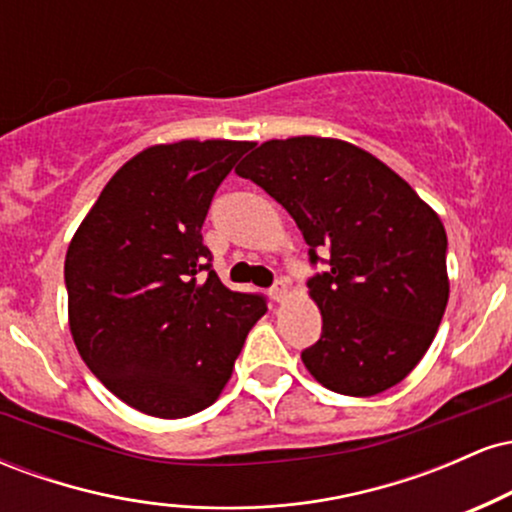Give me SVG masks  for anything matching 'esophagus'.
Returning <instances> with one entry per match:
<instances>
[{"instance_id": "esophagus-1", "label": "esophagus", "mask_w": 512, "mask_h": 512, "mask_svg": "<svg viewBox=\"0 0 512 512\" xmlns=\"http://www.w3.org/2000/svg\"><path fill=\"white\" fill-rule=\"evenodd\" d=\"M286 293H289V286H286L284 279H279L276 284L272 286V298L276 303H281L286 298Z\"/></svg>"}]
</instances>
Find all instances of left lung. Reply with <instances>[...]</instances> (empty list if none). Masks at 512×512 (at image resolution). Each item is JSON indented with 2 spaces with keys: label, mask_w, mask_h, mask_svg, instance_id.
Listing matches in <instances>:
<instances>
[{
  "label": "left lung",
  "mask_w": 512,
  "mask_h": 512,
  "mask_svg": "<svg viewBox=\"0 0 512 512\" xmlns=\"http://www.w3.org/2000/svg\"><path fill=\"white\" fill-rule=\"evenodd\" d=\"M236 173L289 211L310 262L327 264L308 281L322 313L320 339L301 354L310 375L349 397L402 383L448 305V236L436 211L395 170L342 139H272Z\"/></svg>",
  "instance_id": "left-lung-1"
}]
</instances>
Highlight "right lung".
<instances>
[{"label":"right lung","instance_id":"obj_1","mask_svg":"<svg viewBox=\"0 0 512 512\" xmlns=\"http://www.w3.org/2000/svg\"><path fill=\"white\" fill-rule=\"evenodd\" d=\"M252 146H149L110 178L69 243L76 349L115 397L149 416L182 419L214 404L267 313L260 293L221 284L202 240L216 187Z\"/></svg>","mask_w":512,"mask_h":512}]
</instances>
